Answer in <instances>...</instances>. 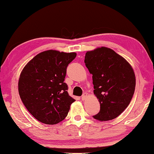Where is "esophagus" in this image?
<instances>
[{"label": "esophagus", "instance_id": "34e87169", "mask_svg": "<svg viewBox=\"0 0 154 154\" xmlns=\"http://www.w3.org/2000/svg\"><path fill=\"white\" fill-rule=\"evenodd\" d=\"M87 96H88V94H83V96H82V100H85Z\"/></svg>", "mask_w": 154, "mask_h": 154}]
</instances>
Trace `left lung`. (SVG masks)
Listing matches in <instances>:
<instances>
[{
	"label": "left lung",
	"mask_w": 154,
	"mask_h": 154,
	"mask_svg": "<svg viewBox=\"0 0 154 154\" xmlns=\"http://www.w3.org/2000/svg\"><path fill=\"white\" fill-rule=\"evenodd\" d=\"M84 62L93 75L94 94L100 104V112L93 117L99 121L116 119L127 108L135 91L136 79L132 66L104 46L87 51Z\"/></svg>",
	"instance_id": "left-lung-1"
}]
</instances>
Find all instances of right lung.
Returning <instances> with one entry per match:
<instances>
[{
	"mask_svg": "<svg viewBox=\"0 0 154 154\" xmlns=\"http://www.w3.org/2000/svg\"><path fill=\"white\" fill-rule=\"evenodd\" d=\"M75 52L48 50L35 56L24 66L18 82L19 94L30 114L42 123L56 125L67 116L75 100L64 83L66 67Z\"/></svg>",
	"mask_w": 154,
	"mask_h": 154,
	"instance_id": "obj_1",
	"label": "right lung"
}]
</instances>
